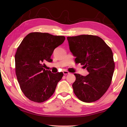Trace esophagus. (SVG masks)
Here are the masks:
<instances>
[{"mask_svg": "<svg viewBox=\"0 0 127 127\" xmlns=\"http://www.w3.org/2000/svg\"><path fill=\"white\" fill-rule=\"evenodd\" d=\"M63 74L64 75H66V74H69V73L68 71H66V70H64V71L63 72Z\"/></svg>", "mask_w": 127, "mask_h": 127, "instance_id": "obj_1", "label": "esophagus"}]
</instances>
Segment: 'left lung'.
Masks as SVG:
<instances>
[{
    "label": "left lung",
    "instance_id": "left-lung-1",
    "mask_svg": "<svg viewBox=\"0 0 127 127\" xmlns=\"http://www.w3.org/2000/svg\"><path fill=\"white\" fill-rule=\"evenodd\" d=\"M70 51L89 74L74 73L72 87L74 94L82 101L94 102L104 95L111 84L115 68L111 49L97 36L81 35L67 37Z\"/></svg>",
    "mask_w": 127,
    "mask_h": 127
}]
</instances>
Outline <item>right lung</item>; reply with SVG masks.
I'll return each instance as SVG.
<instances>
[{
	"instance_id": "obj_1",
	"label": "right lung",
	"mask_w": 127,
	"mask_h": 127,
	"mask_svg": "<svg viewBox=\"0 0 127 127\" xmlns=\"http://www.w3.org/2000/svg\"><path fill=\"white\" fill-rule=\"evenodd\" d=\"M63 36L31 32L26 36L15 55L16 73L21 90L29 100L42 102L54 92L63 76V72L52 73L45 70L44 62H51L54 49L65 40Z\"/></svg>"
}]
</instances>
